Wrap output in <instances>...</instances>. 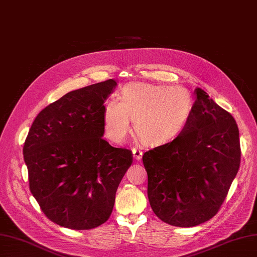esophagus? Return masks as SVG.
<instances>
[{
  "instance_id": "esophagus-1",
  "label": "esophagus",
  "mask_w": 257,
  "mask_h": 257,
  "mask_svg": "<svg viewBox=\"0 0 257 257\" xmlns=\"http://www.w3.org/2000/svg\"><path fill=\"white\" fill-rule=\"evenodd\" d=\"M133 157H134V159L135 160H137V161H139L142 159V157H143V151L141 150V149H137V148H134L133 150Z\"/></svg>"
}]
</instances>
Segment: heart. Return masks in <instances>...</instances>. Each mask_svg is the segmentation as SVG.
Instances as JSON below:
<instances>
[{"instance_id":"obj_1","label":"heart","mask_w":257,"mask_h":257,"mask_svg":"<svg viewBox=\"0 0 257 257\" xmlns=\"http://www.w3.org/2000/svg\"><path fill=\"white\" fill-rule=\"evenodd\" d=\"M119 98H108L103 105L106 135L116 143L126 137L130 118L143 143H170L182 134L193 112V97L181 85L131 82L122 88Z\"/></svg>"}]
</instances>
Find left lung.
<instances>
[{"label":"left lung","instance_id":"1","mask_svg":"<svg viewBox=\"0 0 257 257\" xmlns=\"http://www.w3.org/2000/svg\"><path fill=\"white\" fill-rule=\"evenodd\" d=\"M195 94L182 134L143 155L153 212L179 227L196 226L213 217L240 166L235 119L204 90L196 88Z\"/></svg>","mask_w":257,"mask_h":257}]
</instances>
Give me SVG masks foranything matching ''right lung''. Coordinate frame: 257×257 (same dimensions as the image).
<instances>
[{"mask_svg": "<svg viewBox=\"0 0 257 257\" xmlns=\"http://www.w3.org/2000/svg\"><path fill=\"white\" fill-rule=\"evenodd\" d=\"M113 79L68 92L37 114L23 146L30 191L50 221L92 229L112 212L132 151L104 136L103 105Z\"/></svg>", "mask_w": 257, "mask_h": 257, "instance_id": "obj_1", "label": "right lung"}]
</instances>
